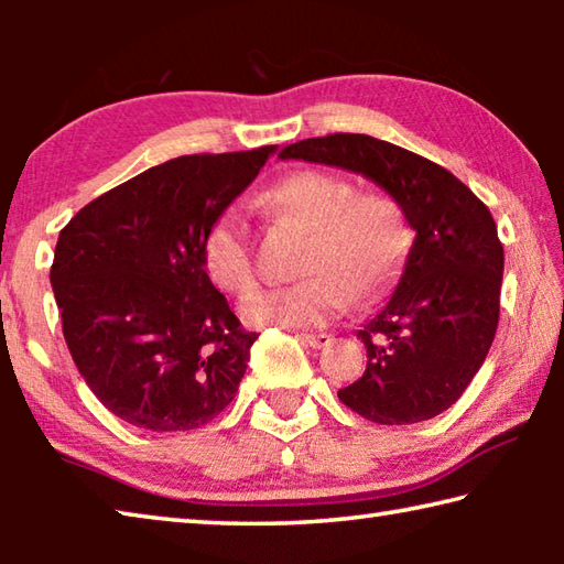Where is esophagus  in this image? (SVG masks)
I'll use <instances>...</instances> for the list:
<instances>
[{
	"instance_id": "esophagus-1",
	"label": "esophagus",
	"mask_w": 564,
	"mask_h": 564,
	"mask_svg": "<svg viewBox=\"0 0 564 564\" xmlns=\"http://www.w3.org/2000/svg\"><path fill=\"white\" fill-rule=\"evenodd\" d=\"M299 338L303 340V343H308L311 348H326L328 343L333 340L328 333H299Z\"/></svg>"
}]
</instances>
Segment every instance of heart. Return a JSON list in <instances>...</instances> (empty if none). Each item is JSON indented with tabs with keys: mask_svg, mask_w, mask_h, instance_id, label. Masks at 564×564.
I'll list each match as a JSON object with an SVG mask.
<instances>
[{
	"mask_svg": "<svg viewBox=\"0 0 564 564\" xmlns=\"http://www.w3.org/2000/svg\"><path fill=\"white\" fill-rule=\"evenodd\" d=\"M265 204L311 231L301 259L305 279L275 285L248 303V326H323L346 313L352 299H378L403 269L410 228L403 208L386 194L358 191L333 171L301 169L275 181ZM202 261L221 291L236 299L256 291L259 269L241 206L221 208L206 228Z\"/></svg>",
	"mask_w": 564,
	"mask_h": 564,
	"instance_id": "heart-1",
	"label": "heart"
}]
</instances>
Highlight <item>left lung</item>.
I'll return each instance as SVG.
<instances>
[{
	"label": "left lung",
	"instance_id": "left-lung-1",
	"mask_svg": "<svg viewBox=\"0 0 564 564\" xmlns=\"http://www.w3.org/2000/svg\"><path fill=\"white\" fill-rule=\"evenodd\" d=\"M279 156L376 181L415 231L398 289L358 330L368 366L338 390L340 403L380 425L441 415L470 386L498 330L505 253L490 208L447 169L366 133L303 139Z\"/></svg>",
	"mask_w": 564,
	"mask_h": 564
}]
</instances>
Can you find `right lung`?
Returning <instances> with one entry per match:
<instances>
[{
  "label": "right lung",
  "mask_w": 564,
  "mask_h": 564,
  "mask_svg": "<svg viewBox=\"0 0 564 564\" xmlns=\"http://www.w3.org/2000/svg\"><path fill=\"white\" fill-rule=\"evenodd\" d=\"M273 151L171 159L62 228L50 279L64 340L91 393L123 423L194 431L236 398L259 333L241 328L216 291L202 243Z\"/></svg>",
  "instance_id": "right-lung-1"
}]
</instances>
